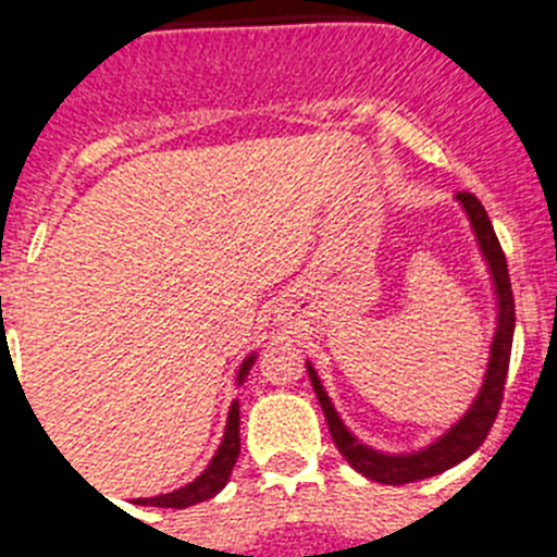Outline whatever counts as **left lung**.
Masks as SVG:
<instances>
[{"instance_id": "8db88e82", "label": "left lung", "mask_w": 557, "mask_h": 557, "mask_svg": "<svg viewBox=\"0 0 557 557\" xmlns=\"http://www.w3.org/2000/svg\"><path fill=\"white\" fill-rule=\"evenodd\" d=\"M457 200L462 203L466 214L471 220V228L476 234L480 250L488 259L491 275H494L496 287V301H499V318H496V334L491 343V359H488V373L480 387V396L474 398V405L469 412L446 432L444 437H437L435 444L426 446L424 451L416 455H382V451L371 449V446L359 444L357 437L346 430V424L339 421L337 410L332 407V398L323 391L321 379L314 373V368L307 362L309 382H312L318 401L326 416L329 432L334 437V446L339 455L351 462L354 469L362 476L373 482H385V485H407V482L426 480L441 471L451 469L457 462H462L469 455H474L482 446V441L488 437L491 426L496 421V412L502 407V396H505V379H508L510 366V346H513V326H516V307H513V289H510V275H508V259L502 253V245L494 234V225L488 220V211L482 209L480 200L471 191H457Z\"/></svg>"}]
</instances>
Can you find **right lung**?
<instances>
[{"label": "right lung", "instance_id": "add662e5", "mask_svg": "<svg viewBox=\"0 0 557 557\" xmlns=\"http://www.w3.org/2000/svg\"><path fill=\"white\" fill-rule=\"evenodd\" d=\"M253 362H256V357L245 359L243 368H239V379H236V382H245V376H248V371ZM236 457H239V401H234V405H231L223 444H220L214 460L209 462V469H206L195 482L184 485V488L172 491V494L150 496V499H136V505H152V508H191V505H198V502L211 499V496H218L220 491L225 488V482H228Z\"/></svg>", "mask_w": 557, "mask_h": 557}]
</instances>
